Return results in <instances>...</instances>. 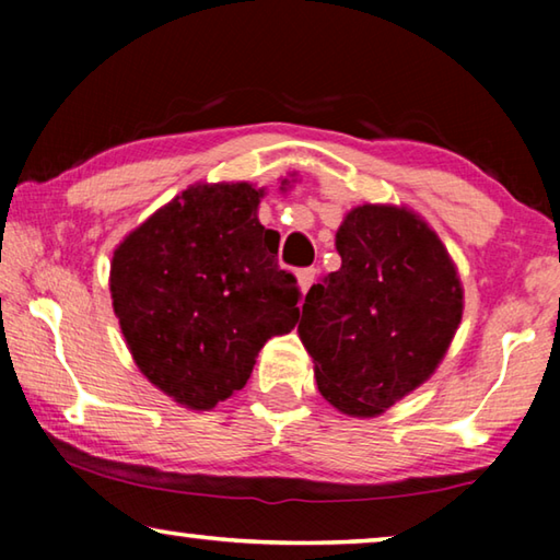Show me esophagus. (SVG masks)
<instances>
[{
    "label": "esophagus",
    "instance_id": "obj_1",
    "mask_svg": "<svg viewBox=\"0 0 560 560\" xmlns=\"http://www.w3.org/2000/svg\"><path fill=\"white\" fill-rule=\"evenodd\" d=\"M316 273H318V269H314V267H308V269H299V271H296V279H299V289H301V293H306V291L311 289V283H314Z\"/></svg>",
    "mask_w": 560,
    "mask_h": 560
}]
</instances>
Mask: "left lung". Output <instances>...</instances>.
<instances>
[{
  "mask_svg": "<svg viewBox=\"0 0 560 560\" xmlns=\"http://www.w3.org/2000/svg\"><path fill=\"white\" fill-rule=\"evenodd\" d=\"M340 269L308 289L299 324L320 395L373 417L420 387L462 320V283L428 222L363 205L336 232Z\"/></svg>",
  "mask_w": 560,
  "mask_h": 560,
  "instance_id": "left-lung-1",
  "label": "left lung"
}]
</instances>
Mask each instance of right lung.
Returning <instances> with one entry per match:
<instances>
[{"mask_svg": "<svg viewBox=\"0 0 560 560\" xmlns=\"http://www.w3.org/2000/svg\"><path fill=\"white\" fill-rule=\"evenodd\" d=\"M261 195L192 185L113 252V311L132 360L189 410L242 390L264 343L299 320L301 291L277 261L279 234L259 222Z\"/></svg>", "mask_w": 560, "mask_h": 560, "instance_id": "obj_1", "label": "right lung"}]
</instances>
